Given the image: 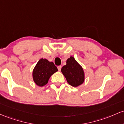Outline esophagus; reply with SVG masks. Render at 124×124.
<instances>
[{
	"label": "esophagus",
	"mask_w": 124,
	"mask_h": 124,
	"mask_svg": "<svg viewBox=\"0 0 124 124\" xmlns=\"http://www.w3.org/2000/svg\"><path fill=\"white\" fill-rule=\"evenodd\" d=\"M62 67L61 66H58V67H57V68H58V71H60L61 69H62Z\"/></svg>",
	"instance_id": "1"
}]
</instances>
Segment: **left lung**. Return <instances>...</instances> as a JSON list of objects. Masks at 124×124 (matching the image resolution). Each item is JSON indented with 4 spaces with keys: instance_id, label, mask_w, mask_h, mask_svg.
<instances>
[{
    "instance_id": "left-lung-1",
    "label": "left lung",
    "mask_w": 124,
    "mask_h": 124,
    "mask_svg": "<svg viewBox=\"0 0 124 124\" xmlns=\"http://www.w3.org/2000/svg\"><path fill=\"white\" fill-rule=\"evenodd\" d=\"M61 71L70 85L77 87L84 83V70L73 57L71 56L66 61V65L62 68Z\"/></svg>"
}]
</instances>
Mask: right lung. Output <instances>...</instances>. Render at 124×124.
Returning <instances> with one entry per match:
<instances>
[{
  "instance_id": "obj_1",
  "label": "right lung",
  "mask_w": 124,
  "mask_h": 124,
  "mask_svg": "<svg viewBox=\"0 0 124 124\" xmlns=\"http://www.w3.org/2000/svg\"><path fill=\"white\" fill-rule=\"evenodd\" d=\"M57 71V68L53 62L46 58H41L33 70V81L37 85L43 87L48 83L51 76Z\"/></svg>"
}]
</instances>
